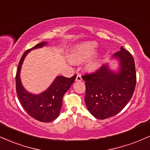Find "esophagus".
<instances>
[{
  "instance_id": "esophagus-1",
  "label": "esophagus",
  "mask_w": 150,
  "mask_h": 150,
  "mask_svg": "<svg viewBox=\"0 0 150 150\" xmlns=\"http://www.w3.org/2000/svg\"><path fill=\"white\" fill-rule=\"evenodd\" d=\"M82 77H81V75H77V77H76V79H75V81L76 82H81L82 81Z\"/></svg>"
}]
</instances>
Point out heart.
Returning a JSON list of instances; mask_svg holds the SVG:
<instances>
[{"mask_svg":"<svg viewBox=\"0 0 150 150\" xmlns=\"http://www.w3.org/2000/svg\"><path fill=\"white\" fill-rule=\"evenodd\" d=\"M98 45L95 42H86L77 46L71 51L70 59L73 63H81L91 57L96 52ZM100 62L97 59L88 61L86 67L89 70H95L98 68Z\"/></svg>","mask_w":150,"mask_h":150,"instance_id":"heart-1","label":"heart"}]
</instances>
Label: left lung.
<instances>
[{"mask_svg":"<svg viewBox=\"0 0 150 150\" xmlns=\"http://www.w3.org/2000/svg\"><path fill=\"white\" fill-rule=\"evenodd\" d=\"M113 57L120 61V70L117 73L105 64L94 73L82 75L85 81L86 108L98 120L109 118L122 110L136 87V67L132 55L121 47Z\"/></svg>","mask_w":150,"mask_h":150,"instance_id":"8db88e82","label":"left lung"}]
</instances>
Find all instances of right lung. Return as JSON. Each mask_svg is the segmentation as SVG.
<instances>
[{"mask_svg":"<svg viewBox=\"0 0 150 150\" xmlns=\"http://www.w3.org/2000/svg\"><path fill=\"white\" fill-rule=\"evenodd\" d=\"M46 44V42H42L26 50L19 61L16 74V91L21 105L30 117L42 122H50L59 116L62 107L63 96L77 76L74 75L70 78L58 76L50 87L40 94H32L23 88L20 80V71L25 57L30 50L42 47Z\"/></svg>","mask_w":150,"mask_h":150,"instance_id":"add662e5","label":"right lung"}]
</instances>
